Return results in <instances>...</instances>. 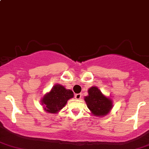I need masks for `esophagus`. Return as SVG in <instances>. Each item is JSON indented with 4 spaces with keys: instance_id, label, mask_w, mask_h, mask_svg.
Segmentation results:
<instances>
[{
    "instance_id": "obj_1",
    "label": "esophagus",
    "mask_w": 149,
    "mask_h": 149,
    "mask_svg": "<svg viewBox=\"0 0 149 149\" xmlns=\"http://www.w3.org/2000/svg\"><path fill=\"white\" fill-rule=\"evenodd\" d=\"M74 97L77 100H79V99H81V97H82V94H81V93H78V94L75 95Z\"/></svg>"
}]
</instances>
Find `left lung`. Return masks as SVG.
<instances>
[{
	"label": "left lung",
	"mask_w": 149,
	"mask_h": 149,
	"mask_svg": "<svg viewBox=\"0 0 149 149\" xmlns=\"http://www.w3.org/2000/svg\"><path fill=\"white\" fill-rule=\"evenodd\" d=\"M88 94V96L85 97V100L92 113L95 116L108 114L113 107L111 100L104 96L97 87L89 89Z\"/></svg>",
	"instance_id": "obj_1"
}]
</instances>
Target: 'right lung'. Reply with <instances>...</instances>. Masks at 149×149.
I'll use <instances>...</instances> for the list:
<instances>
[{"label": "right lung", "instance_id": "obj_1", "mask_svg": "<svg viewBox=\"0 0 149 149\" xmlns=\"http://www.w3.org/2000/svg\"><path fill=\"white\" fill-rule=\"evenodd\" d=\"M73 96L72 90H67L64 86L58 84L54 86L51 91L43 97L41 103L47 113H56L63 108L67 100Z\"/></svg>", "mask_w": 149, "mask_h": 149}]
</instances>
